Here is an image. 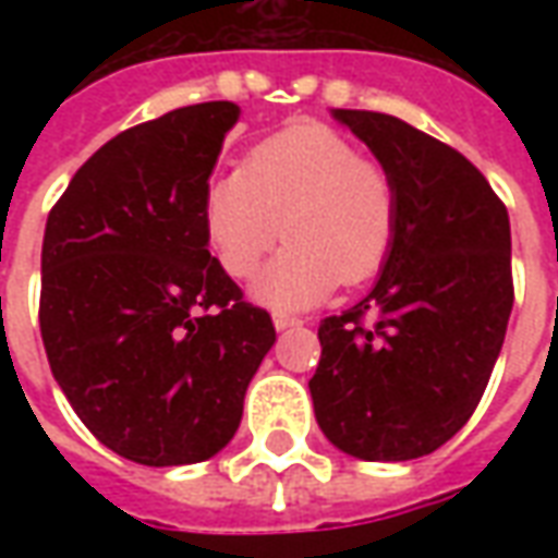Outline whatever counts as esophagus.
I'll use <instances>...</instances> for the list:
<instances>
[{"instance_id": "obj_1", "label": "esophagus", "mask_w": 558, "mask_h": 558, "mask_svg": "<svg viewBox=\"0 0 558 558\" xmlns=\"http://www.w3.org/2000/svg\"><path fill=\"white\" fill-rule=\"evenodd\" d=\"M271 323L278 331H287V328H299L302 326V319H295V316H287V314H275L271 316Z\"/></svg>"}]
</instances>
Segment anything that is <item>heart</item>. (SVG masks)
I'll list each match as a JSON object with an SVG mask.
<instances>
[{
  "label": "heart",
  "instance_id": "obj_1",
  "mask_svg": "<svg viewBox=\"0 0 558 558\" xmlns=\"http://www.w3.org/2000/svg\"><path fill=\"white\" fill-rule=\"evenodd\" d=\"M203 223L227 275H254L263 256L290 235L251 287L271 311H307L340 280L362 283L386 263L398 194L379 163L323 125L290 128L263 140L242 170L218 175L203 199Z\"/></svg>",
  "mask_w": 558,
  "mask_h": 558
}]
</instances>
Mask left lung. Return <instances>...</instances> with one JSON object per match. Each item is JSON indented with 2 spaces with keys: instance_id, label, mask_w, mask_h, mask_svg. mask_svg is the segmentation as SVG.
I'll list each match as a JSON object with an SVG mask.
<instances>
[{
  "instance_id": "left-lung-1",
  "label": "left lung",
  "mask_w": 558,
  "mask_h": 558,
  "mask_svg": "<svg viewBox=\"0 0 558 558\" xmlns=\"http://www.w3.org/2000/svg\"><path fill=\"white\" fill-rule=\"evenodd\" d=\"M331 116L391 175L398 227L374 290L319 323L314 415L343 454L415 460L466 424L499 359L514 304L511 223L451 146L395 116Z\"/></svg>"
}]
</instances>
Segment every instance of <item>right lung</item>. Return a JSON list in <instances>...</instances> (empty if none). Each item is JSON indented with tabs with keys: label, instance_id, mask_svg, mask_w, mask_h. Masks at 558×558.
Here are the masks:
<instances>
[{
	"label": "right lung",
	"instance_id": "add662e5",
	"mask_svg": "<svg viewBox=\"0 0 558 558\" xmlns=\"http://www.w3.org/2000/svg\"><path fill=\"white\" fill-rule=\"evenodd\" d=\"M239 107H179L104 143L56 203L41 247V338L56 383L110 451L203 463L239 430L275 343L208 254L203 199Z\"/></svg>",
	"mask_w": 558,
	"mask_h": 558
}]
</instances>
